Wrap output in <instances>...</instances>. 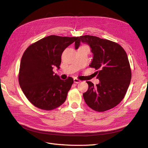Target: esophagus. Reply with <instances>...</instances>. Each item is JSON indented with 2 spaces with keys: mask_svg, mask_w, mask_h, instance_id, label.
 Here are the masks:
<instances>
[{
  "mask_svg": "<svg viewBox=\"0 0 148 148\" xmlns=\"http://www.w3.org/2000/svg\"><path fill=\"white\" fill-rule=\"evenodd\" d=\"M73 81H74V83H76V84H78V83L81 82V81H80V80H79V79H78L77 78H74L73 79Z\"/></svg>",
  "mask_w": 148,
  "mask_h": 148,
  "instance_id": "esophagus-1",
  "label": "esophagus"
}]
</instances>
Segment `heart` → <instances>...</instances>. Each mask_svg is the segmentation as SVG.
Instances as JSON below:
<instances>
[{
	"instance_id": "1",
	"label": "heart",
	"mask_w": 148,
	"mask_h": 148,
	"mask_svg": "<svg viewBox=\"0 0 148 148\" xmlns=\"http://www.w3.org/2000/svg\"><path fill=\"white\" fill-rule=\"evenodd\" d=\"M83 47H86V46H83Z\"/></svg>"
}]
</instances>
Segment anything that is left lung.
<instances>
[{
  "label": "left lung",
  "instance_id": "8db88e82",
  "mask_svg": "<svg viewBox=\"0 0 148 148\" xmlns=\"http://www.w3.org/2000/svg\"><path fill=\"white\" fill-rule=\"evenodd\" d=\"M81 42L91 47L92 60L89 66L97 71L95 74L99 83L94 86L91 82L88 91L83 93L86 104L92 109L104 112L114 108L122 101L132 78L130 66L126 52L119 44L93 36L77 38L75 48Z\"/></svg>",
  "mask_w": 148,
  "mask_h": 148
}]
</instances>
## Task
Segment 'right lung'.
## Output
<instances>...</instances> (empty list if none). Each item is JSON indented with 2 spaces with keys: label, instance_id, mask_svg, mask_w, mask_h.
I'll return each instance as SVG.
<instances>
[{
  "label": "right lung",
  "instance_id": "add662e5",
  "mask_svg": "<svg viewBox=\"0 0 148 148\" xmlns=\"http://www.w3.org/2000/svg\"><path fill=\"white\" fill-rule=\"evenodd\" d=\"M77 39L51 35L31 44L25 51L18 81L24 95L35 107L51 110L65 101L73 79H61L53 69H60L62 52Z\"/></svg>",
  "mask_w": 148,
  "mask_h": 148
}]
</instances>
